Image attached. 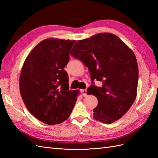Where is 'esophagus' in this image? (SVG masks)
<instances>
[{"label":"esophagus","instance_id":"obj_1","mask_svg":"<svg viewBox=\"0 0 158 158\" xmlns=\"http://www.w3.org/2000/svg\"><path fill=\"white\" fill-rule=\"evenodd\" d=\"M81 92L82 93V95H83L84 97H85V96H86V95H87V90L85 89L81 90Z\"/></svg>","mask_w":158,"mask_h":158}]
</instances>
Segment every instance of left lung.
Listing matches in <instances>:
<instances>
[{"instance_id": "8db88e82", "label": "left lung", "mask_w": 158, "mask_h": 158, "mask_svg": "<svg viewBox=\"0 0 158 158\" xmlns=\"http://www.w3.org/2000/svg\"><path fill=\"white\" fill-rule=\"evenodd\" d=\"M88 68L92 85L88 89L98 100L94 118L111 124L118 120L135 101L138 68L133 51L113 33H101L78 40L70 52ZM102 82L95 87L93 80Z\"/></svg>"}]
</instances>
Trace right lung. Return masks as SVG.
Listing matches in <instances>:
<instances>
[{
  "instance_id": "obj_1",
  "label": "right lung",
  "mask_w": 158,
  "mask_h": 158,
  "mask_svg": "<svg viewBox=\"0 0 158 158\" xmlns=\"http://www.w3.org/2000/svg\"><path fill=\"white\" fill-rule=\"evenodd\" d=\"M76 41L46 39L27 56L20 76V90L26 107L38 120L49 125L67 119L78 94L69 90L64 70Z\"/></svg>"
}]
</instances>
